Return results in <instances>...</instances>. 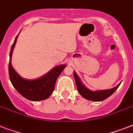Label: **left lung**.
I'll return each instance as SVG.
<instances>
[{
    "label": "left lung",
    "mask_w": 133,
    "mask_h": 133,
    "mask_svg": "<svg viewBox=\"0 0 133 133\" xmlns=\"http://www.w3.org/2000/svg\"><path fill=\"white\" fill-rule=\"evenodd\" d=\"M74 77H75V80L76 85H77V90L79 94L85 99L90 100V101H101L104 99H107L111 95H112L114 92L118 88L119 86V84H118L117 86L114 87L113 88L108 89V90H97L92 91L89 90L88 88L85 87V85L81 83V80L78 77V75L74 72Z\"/></svg>",
    "instance_id": "8db88e82"
}]
</instances>
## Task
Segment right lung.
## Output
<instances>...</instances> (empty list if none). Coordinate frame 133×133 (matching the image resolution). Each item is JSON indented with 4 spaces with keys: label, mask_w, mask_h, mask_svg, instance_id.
Wrapping results in <instances>:
<instances>
[{
    "label": "right lung",
    "mask_w": 133,
    "mask_h": 133,
    "mask_svg": "<svg viewBox=\"0 0 133 133\" xmlns=\"http://www.w3.org/2000/svg\"><path fill=\"white\" fill-rule=\"evenodd\" d=\"M17 38L18 36L11 45L9 54V76L11 84L23 97L30 101H38L48 99L54 91L56 79L66 65H61L56 66L45 75L34 80L23 79L16 72L11 63L12 52Z\"/></svg>",
    "instance_id": "add662e5"
}]
</instances>
